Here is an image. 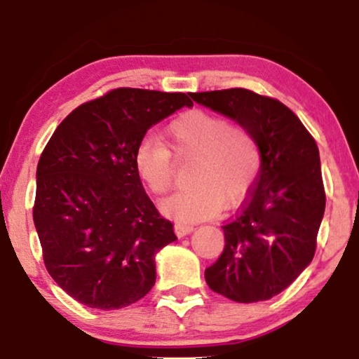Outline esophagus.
Wrapping results in <instances>:
<instances>
[{
    "mask_svg": "<svg viewBox=\"0 0 359 359\" xmlns=\"http://www.w3.org/2000/svg\"><path fill=\"white\" fill-rule=\"evenodd\" d=\"M194 230V227L191 224H175V232L178 237H184V235L191 233Z\"/></svg>",
    "mask_w": 359,
    "mask_h": 359,
    "instance_id": "obj_1",
    "label": "esophagus"
}]
</instances>
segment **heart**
Returning <instances> with one entry per match:
<instances>
[{
	"instance_id": "obj_1",
	"label": "heart",
	"mask_w": 359,
	"mask_h": 359,
	"mask_svg": "<svg viewBox=\"0 0 359 359\" xmlns=\"http://www.w3.org/2000/svg\"><path fill=\"white\" fill-rule=\"evenodd\" d=\"M170 145L180 155H196L189 181L193 186L161 204V210L178 222L193 224L214 217L225 205L237 204L252 188L259 170V149L255 137L240 126L212 112H183L166 127ZM137 175L155 196L168 193L173 163L163 142L144 139L134 151Z\"/></svg>"
}]
</instances>
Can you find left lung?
Returning a JSON list of instances; mask_svg holds the SVG:
<instances>
[{"label":"left lung","mask_w":359,"mask_h":359,"mask_svg":"<svg viewBox=\"0 0 359 359\" xmlns=\"http://www.w3.org/2000/svg\"><path fill=\"white\" fill-rule=\"evenodd\" d=\"M191 97L247 129L262 161L247 203L222 227L224 252L205 269V283L230 301H268L294 283L316 253L325 212L317 144L299 117L273 97L243 88Z\"/></svg>","instance_id":"1"}]
</instances>
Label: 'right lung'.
Here are the masks:
<instances>
[{"mask_svg": "<svg viewBox=\"0 0 359 359\" xmlns=\"http://www.w3.org/2000/svg\"><path fill=\"white\" fill-rule=\"evenodd\" d=\"M193 101L117 88L72 111L37 165L34 225L58 286L91 309L130 306L154 287L155 255L175 242L134 166L147 130Z\"/></svg>", "mask_w": 359, "mask_h": 359, "instance_id": "1", "label": "right lung"}]
</instances>
